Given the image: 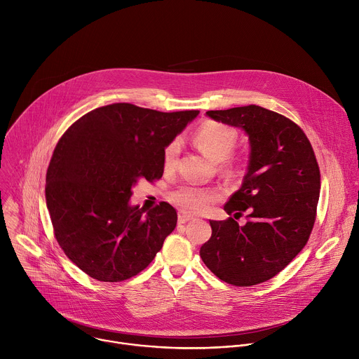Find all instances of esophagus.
<instances>
[{
  "label": "esophagus",
  "instance_id": "1",
  "mask_svg": "<svg viewBox=\"0 0 359 359\" xmlns=\"http://www.w3.org/2000/svg\"><path fill=\"white\" fill-rule=\"evenodd\" d=\"M190 220H193V216H189V215H184V213H179V216H177L179 224H184V223H187Z\"/></svg>",
  "mask_w": 359,
  "mask_h": 359
}]
</instances>
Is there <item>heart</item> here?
<instances>
[{
  "label": "heart",
  "mask_w": 359,
  "mask_h": 359,
  "mask_svg": "<svg viewBox=\"0 0 359 359\" xmlns=\"http://www.w3.org/2000/svg\"><path fill=\"white\" fill-rule=\"evenodd\" d=\"M196 144L215 162H220V169L227 175H236L240 162L231 158V151L237 143V132L224 123L208 121L200 125L193 135ZM180 155V142L173 139L163 149V168L173 172L177 166ZM220 193L216 189L187 183L170 193V201L175 206L189 215H200L209 210L212 204L219 200Z\"/></svg>",
  "instance_id": "obj_1"
}]
</instances>
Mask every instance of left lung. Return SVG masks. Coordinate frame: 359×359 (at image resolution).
<instances>
[{"label":"left lung","mask_w":359,"mask_h":359,"mask_svg":"<svg viewBox=\"0 0 359 359\" xmlns=\"http://www.w3.org/2000/svg\"><path fill=\"white\" fill-rule=\"evenodd\" d=\"M217 122L238 126L251 153L241 187L224 204L227 220H210L212 237L200 247L208 269L227 284L250 287L285 269L313 231L321 176L314 149L291 119L248 105L209 111ZM248 210V222L235 220Z\"/></svg>","instance_id":"8db88e82"}]
</instances>
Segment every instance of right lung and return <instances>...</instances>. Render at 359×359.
Here are the masks:
<instances>
[{"instance_id": "right-lung-1", "label": "right lung", "mask_w": 359, "mask_h": 359, "mask_svg": "<svg viewBox=\"0 0 359 359\" xmlns=\"http://www.w3.org/2000/svg\"><path fill=\"white\" fill-rule=\"evenodd\" d=\"M197 115L112 104L61 136L46 170V208L60 247L89 277L132 278L161 251L177 213L166 201L149 212L132 208V186L163 176V149Z\"/></svg>"}]
</instances>
